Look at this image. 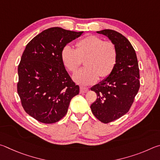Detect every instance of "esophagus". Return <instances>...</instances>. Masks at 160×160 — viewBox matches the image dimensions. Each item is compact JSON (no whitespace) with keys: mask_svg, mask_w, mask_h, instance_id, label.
Returning <instances> with one entry per match:
<instances>
[{"mask_svg":"<svg viewBox=\"0 0 160 160\" xmlns=\"http://www.w3.org/2000/svg\"><path fill=\"white\" fill-rule=\"evenodd\" d=\"M88 91V88L85 87H80V93H87Z\"/></svg>","mask_w":160,"mask_h":160,"instance_id":"34e87169","label":"esophagus"}]
</instances>
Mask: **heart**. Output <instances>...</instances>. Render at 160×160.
<instances>
[{
    "instance_id": "obj_1",
    "label": "heart",
    "mask_w": 160,
    "mask_h": 160,
    "mask_svg": "<svg viewBox=\"0 0 160 160\" xmlns=\"http://www.w3.org/2000/svg\"><path fill=\"white\" fill-rule=\"evenodd\" d=\"M77 49L69 45L61 52V59L64 65L71 72H74L85 59L86 66L74 73L73 80L78 84H93L101 78H105L113 71L117 61V50L114 44L104 42L96 36L89 35L78 41Z\"/></svg>"
}]
</instances>
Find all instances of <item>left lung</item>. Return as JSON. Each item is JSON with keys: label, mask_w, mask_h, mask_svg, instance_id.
<instances>
[{"label": "left lung", "mask_w": 160, "mask_h": 160, "mask_svg": "<svg viewBox=\"0 0 160 160\" xmlns=\"http://www.w3.org/2000/svg\"><path fill=\"white\" fill-rule=\"evenodd\" d=\"M110 39L117 50L113 71L102 82L92 86L97 99L91 105L94 116L108 124L127 114L140 88V74L135 50L128 39L111 29L97 32Z\"/></svg>", "instance_id": "obj_1"}]
</instances>
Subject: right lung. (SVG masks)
<instances>
[{"mask_svg":"<svg viewBox=\"0 0 160 160\" xmlns=\"http://www.w3.org/2000/svg\"><path fill=\"white\" fill-rule=\"evenodd\" d=\"M83 32L52 27L27 45L18 66V93L25 112L44 124L57 122L79 93L61 59L63 48Z\"/></svg>","mask_w":160,"mask_h":160,"instance_id":"obj_1","label":"right lung"}]
</instances>
